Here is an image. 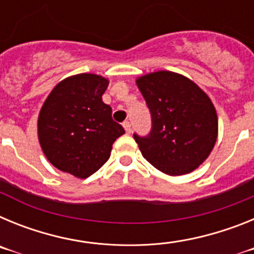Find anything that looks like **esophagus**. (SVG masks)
Segmentation results:
<instances>
[{
    "mask_svg": "<svg viewBox=\"0 0 254 254\" xmlns=\"http://www.w3.org/2000/svg\"><path fill=\"white\" fill-rule=\"evenodd\" d=\"M123 127H125V129H126V132H127V133H131V131H132L131 123H129L128 121H126V122H123Z\"/></svg>",
    "mask_w": 254,
    "mask_h": 254,
    "instance_id": "esophagus-1",
    "label": "esophagus"
}]
</instances>
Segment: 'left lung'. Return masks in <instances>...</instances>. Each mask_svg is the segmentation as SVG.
Instances as JSON below:
<instances>
[{
    "label": "left lung",
    "mask_w": 254,
    "mask_h": 254,
    "mask_svg": "<svg viewBox=\"0 0 254 254\" xmlns=\"http://www.w3.org/2000/svg\"><path fill=\"white\" fill-rule=\"evenodd\" d=\"M136 82L151 113L149 134L133 133L143 158L169 176L196 169L217 138V116L210 98L190 78L170 71L149 73Z\"/></svg>",
    "instance_id": "left-lung-1"
}]
</instances>
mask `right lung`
I'll use <instances>...</instances> for the list:
<instances>
[{
  "label": "right lung",
  "mask_w": 254,
  "mask_h": 254,
  "mask_svg": "<svg viewBox=\"0 0 254 254\" xmlns=\"http://www.w3.org/2000/svg\"><path fill=\"white\" fill-rule=\"evenodd\" d=\"M108 80L94 73L64 78L52 90L38 118L40 146L52 165L87 178L111 156L112 145L125 128L112 118L102 95Z\"/></svg>",
  "instance_id": "obj_1"
}]
</instances>
